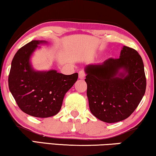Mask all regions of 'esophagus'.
I'll return each instance as SVG.
<instances>
[{"label":"esophagus","mask_w":156,"mask_h":156,"mask_svg":"<svg viewBox=\"0 0 156 156\" xmlns=\"http://www.w3.org/2000/svg\"><path fill=\"white\" fill-rule=\"evenodd\" d=\"M85 75H86V74H85V72H84V71L81 70V71H80V72H79V78L81 79V80H82V79L84 78Z\"/></svg>","instance_id":"esophagus-1"}]
</instances>
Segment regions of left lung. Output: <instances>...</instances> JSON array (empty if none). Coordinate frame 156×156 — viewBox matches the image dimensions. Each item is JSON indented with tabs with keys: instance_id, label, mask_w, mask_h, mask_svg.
I'll use <instances>...</instances> for the list:
<instances>
[{
	"instance_id": "1",
	"label": "left lung",
	"mask_w": 156,
	"mask_h": 156,
	"mask_svg": "<svg viewBox=\"0 0 156 156\" xmlns=\"http://www.w3.org/2000/svg\"><path fill=\"white\" fill-rule=\"evenodd\" d=\"M121 68L125 72L119 73ZM85 72L90 110L104 122H119L128 118L145 95L143 61L132 48L124 46L119 58H110L100 64L88 65Z\"/></svg>"
}]
</instances>
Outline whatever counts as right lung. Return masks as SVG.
<instances>
[{
	"instance_id": "add662e5",
	"label": "right lung",
	"mask_w": 156,
	"mask_h": 156,
	"mask_svg": "<svg viewBox=\"0 0 156 156\" xmlns=\"http://www.w3.org/2000/svg\"><path fill=\"white\" fill-rule=\"evenodd\" d=\"M43 43L45 41L32 40L16 52L11 62L9 87L23 112L47 118L59 112L65 94L77 80L78 74L34 71L30 63V56L37 45Z\"/></svg>"
}]
</instances>
